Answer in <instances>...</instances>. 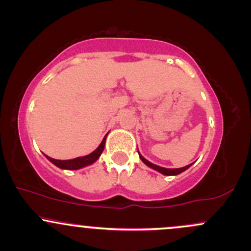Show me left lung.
Segmentation results:
<instances>
[{
    "label": "left lung",
    "mask_w": 251,
    "mask_h": 251,
    "mask_svg": "<svg viewBox=\"0 0 251 251\" xmlns=\"http://www.w3.org/2000/svg\"><path fill=\"white\" fill-rule=\"evenodd\" d=\"M139 157H140V159H142V161L144 162V163L147 164L148 167L152 168V169L157 170V172L162 173V174H163V175H177V174H180V173L184 172V170H186V169H188V168L191 167V164H188V166H186V167H182V168H177V169H167V168H162V167H158V166H156V164H152V163H150V162H149L148 159H145L144 157H143L142 155H139Z\"/></svg>",
    "instance_id": "obj_1"
}]
</instances>
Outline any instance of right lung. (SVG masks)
<instances>
[{
    "instance_id": "right-lung-1",
    "label": "right lung",
    "mask_w": 251,
    "mask_h": 251,
    "mask_svg": "<svg viewBox=\"0 0 251 251\" xmlns=\"http://www.w3.org/2000/svg\"><path fill=\"white\" fill-rule=\"evenodd\" d=\"M104 143H106V137H104L102 142H101V144L99 145V148L96 149L95 151H93L92 153H89V155L83 156V157H77V158H74V159H68V161H59V159H53L49 156L46 157H48L49 161L52 162L54 166L62 168V169H69V170L79 169V168H83L85 166H89V164L94 163L96 159L100 157L101 153H102Z\"/></svg>"
}]
</instances>
